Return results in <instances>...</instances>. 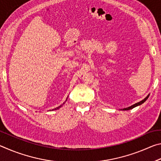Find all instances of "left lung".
Wrapping results in <instances>:
<instances>
[{"instance_id":"left-lung-1","label":"left lung","mask_w":161,"mask_h":161,"mask_svg":"<svg viewBox=\"0 0 161 161\" xmlns=\"http://www.w3.org/2000/svg\"><path fill=\"white\" fill-rule=\"evenodd\" d=\"M148 97H149V94L148 95V96H147L145 99H144L143 100H142V101H141L140 102H138V103H135V104H133V105H132V106H130V107H128V108H124L123 110H130V109H132V108H133L134 107H137V106H139V105H141V104H142L143 103H144L146 102V101L147 100V99H148Z\"/></svg>"}]
</instances>
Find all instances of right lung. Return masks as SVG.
I'll return each mask as SVG.
<instances>
[{
	"mask_svg": "<svg viewBox=\"0 0 161 161\" xmlns=\"http://www.w3.org/2000/svg\"><path fill=\"white\" fill-rule=\"evenodd\" d=\"M60 107H61V106H60ZM58 107V108H59V107ZM55 109H56V108H55Z\"/></svg>",
	"mask_w": 161,
	"mask_h": 161,
	"instance_id": "right-lung-1",
	"label": "right lung"
}]
</instances>
